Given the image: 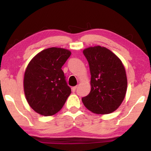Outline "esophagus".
Masks as SVG:
<instances>
[{
	"instance_id": "obj_1",
	"label": "esophagus",
	"mask_w": 151,
	"mask_h": 151,
	"mask_svg": "<svg viewBox=\"0 0 151 151\" xmlns=\"http://www.w3.org/2000/svg\"><path fill=\"white\" fill-rule=\"evenodd\" d=\"M76 88H77V86H73V87H72V91L75 92V91H76Z\"/></svg>"
}]
</instances>
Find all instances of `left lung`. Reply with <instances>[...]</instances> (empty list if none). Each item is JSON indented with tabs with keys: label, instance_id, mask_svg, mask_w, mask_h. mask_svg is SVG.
<instances>
[{
	"label": "left lung",
	"instance_id": "8db88e82",
	"mask_svg": "<svg viewBox=\"0 0 151 151\" xmlns=\"http://www.w3.org/2000/svg\"><path fill=\"white\" fill-rule=\"evenodd\" d=\"M91 72V91L82 98L88 110L97 114H109L120 106L127 88V78L122 63L106 47L96 46L83 51Z\"/></svg>",
	"mask_w": 151,
	"mask_h": 151
}]
</instances>
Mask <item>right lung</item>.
<instances>
[{
    "label": "right lung",
    "instance_id": "right-lung-1",
    "mask_svg": "<svg viewBox=\"0 0 151 151\" xmlns=\"http://www.w3.org/2000/svg\"><path fill=\"white\" fill-rule=\"evenodd\" d=\"M65 49L51 47L38 53L25 70L24 91L29 106L39 114L57 113L71 93L62 67L71 55Z\"/></svg>",
    "mask_w": 151,
    "mask_h": 151
}]
</instances>
